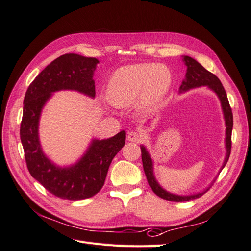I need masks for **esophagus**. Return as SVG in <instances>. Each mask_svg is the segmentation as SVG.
<instances>
[{
  "instance_id": "34e87169",
  "label": "esophagus",
  "mask_w": 251,
  "mask_h": 251,
  "mask_svg": "<svg viewBox=\"0 0 251 251\" xmlns=\"http://www.w3.org/2000/svg\"><path fill=\"white\" fill-rule=\"evenodd\" d=\"M127 139L132 141V142H137V143H140V142L143 141V137L137 132H130V133H128Z\"/></svg>"
}]
</instances>
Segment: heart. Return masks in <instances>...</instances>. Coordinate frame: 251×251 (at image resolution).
Instances as JSON below:
<instances>
[{
    "mask_svg": "<svg viewBox=\"0 0 251 251\" xmlns=\"http://www.w3.org/2000/svg\"><path fill=\"white\" fill-rule=\"evenodd\" d=\"M170 82L171 73L163 65H127L112 74L107 86V98L115 107L124 108L138 97V107L150 110L161 100Z\"/></svg>",
    "mask_w": 251,
    "mask_h": 251,
    "instance_id": "1",
    "label": "heart"
}]
</instances>
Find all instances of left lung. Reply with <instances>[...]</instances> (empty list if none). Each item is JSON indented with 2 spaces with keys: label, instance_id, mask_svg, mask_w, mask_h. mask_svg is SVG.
<instances>
[{
  "label": "left lung",
  "instance_id": "left-lung-1",
  "mask_svg": "<svg viewBox=\"0 0 251 251\" xmlns=\"http://www.w3.org/2000/svg\"><path fill=\"white\" fill-rule=\"evenodd\" d=\"M183 60L187 67L185 79L182 81V85L180 86V92H184L189 89L198 88L201 86H207L209 89H211L214 92L218 95L220 101H221L222 110L224 113V118H225V125H226V138H225V146H226V157L224 163L222 165V169L226 165L227 161H228L230 151H231V132H232V126H233V117H232V112L231 108L229 105L228 98H227V94L224 90V87L222 86L221 81L216 76L215 74L207 71L205 68L200 65L196 59L189 57V56H183ZM141 158H142V164H143V170L146 173V176L149 182V185L151 186V191H153L158 197L169 200L173 202H185L189 200H194L197 198H200L202 195H204L208 191H206L195 194V195H189V196H179L171 194L166 192L163 189L159 183L157 182L154 173H153V161H151V158L150 154L148 153L147 149L143 146H141Z\"/></svg>",
  "mask_w": 251,
  "mask_h": 251
}]
</instances>
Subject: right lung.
Instances as JSON below:
<instances>
[{"instance_id": "1", "label": "right lung", "mask_w": 251, "mask_h": 251, "mask_svg": "<svg viewBox=\"0 0 251 251\" xmlns=\"http://www.w3.org/2000/svg\"><path fill=\"white\" fill-rule=\"evenodd\" d=\"M98 63L95 57L74 53L59 56L30 83L24 98L20 135L28 171L60 199L82 200L96 195L104 184L113 158L125 146V131L109 139H94L80 160L69 168L52 163L41 148L39 121L45 103L59 90H74L95 97L93 74Z\"/></svg>"}]
</instances>
